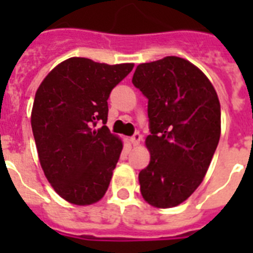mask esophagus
<instances>
[{
    "label": "esophagus",
    "instance_id": "esophagus-1",
    "mask_svg": "<svg viewBox=\"0 0 253 253\" xmlns=\"http://www.w3.org/2000/svg\"><path fill=\"white\" fill-rule=\"evenodd\" d=\"M140 140H142V135L139 134V132H135V134L132 135V136H131V138H130L131 144H132V146H134V147L139 146V143H140Z\"/></svg>",
    "mask_w": 253,
    "mask_h": 253
}]
</instances>
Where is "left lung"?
Instances as JSON below:
<instances>
[{"instance_id": "1", "label": "left lung", "mask_w": 253, "mask_h": 253, "mask_svg": "<svg viewBox=\"0 0 253 253\" xmlns=\"http://www.w3.org/2000/svg\"><path fill=\"white\" fill-rule=\"evenodd\" d=\"M132 84L148 98L151 160L140 193L158 209L182 204L204 181L220 138V103L206 75L182 57L139 64Z\"/></svg>"}]
</instances>
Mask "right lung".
I'll return each instance as SVG.
<instances>
[{
  "label": "right lung",
  "mask_w": 253,
  "mask_h": 253,
  "mask_svg": "<svg viewBox=\"0 0 253 253\" xmlns=\"http://www.w3.org/2000/svg\"><path fill=\"white\" fill-rule=\"evenodd\" d=\"M132 68L69 57L38 87L31 111L38 158L53 190L69 204H95L109 188L123 143L95 125H106L111 89Z\"/></svg>",
  "instance_id": "right-lung-1"
}]
</instances>
